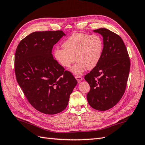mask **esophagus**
<instances>
[{
  "mask_svg": "<svg viewBox=\"0 0 145 145\" xmlns=\"http://www.w3.org/2000/svg\"><path fill=\"white\" fill-rule=\"evenodd\" d=\"M75 78H76V80H77V82L79 83L80 82H81L83 80V77L80 76H75Z\"/></svg>",
  "mask_w": 145,
  "mask_h": 145,
  "instance_id": "obj_1",
  "label": "esophagus"
}]
</instances>
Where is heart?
I'll list each match as a JSON object with an SVG mask.
<instances>
[{"label":"heart","mask_w":145,"mask_h":145,"mask_svg":"<svg viewBox=\"0 0 145 145\" xmlns=\"http://www.w3.org/2000/svg\"><path fill=\"white\" fill-rule=\"evenodd\" d=\"M63 46L64 49L54 50V59L63 68H69L76 59L77 62L70 71L80 75L86 69H93L97 65L102 57L103 42L97 34L74 33L64 42Z\"/></svg>","instance_id":"obj_1"}]
</instances>
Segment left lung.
Wrapping results in <instances>:
<instances>
[{"label":"left lung","mask_w":145,"mask_h":145,"mask_svg":"<svg viewBox=\"0 0 145 145\" xmlns=\"http://www.w3.org/2000/svg\"><path fill=\"white\" fill-rule=\"evenodd\" d=\"M94 32L103 37V50L96 67L85 76L90 86L87 100L99 111H106L119 102L126 89L130 69L128 51L122 39L106 28Z\"/></svg>","instance_id":"1"}]
</instances>
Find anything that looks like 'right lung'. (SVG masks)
<instances>
[{
  "label": "right lung",
  "mask_w": 145,
  "mask_h": 145,
  "mask_svg": "<svg viewBox=\"0 0 145 145\" xmlns=\"http://www.w3.org/2000/svg\"><path fill=\"white\" fill-rule=\"evenodd\" d=\"M63 36L62 31L34 32L20 41L16 51L17 83L29 103L45 114L63 111L77 83L51 53L53 46Z\"/></svg>",
  "instance_id": "obj_1"
}]
</instances>
